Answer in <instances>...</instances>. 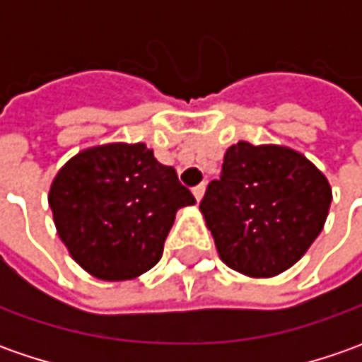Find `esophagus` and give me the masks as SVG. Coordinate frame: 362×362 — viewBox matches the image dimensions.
Returning <instances> with one entry per match:
<instances>
[{
	"label": "esophagus",
	"instance_id": "34e87169",
	"mask_svg": "<svg viewBox=\"0 0 362 362\" xmlns=\"http://www.w3.org/2000/svg\"><path fill=\"white\" fill-rule=\"evenodd\" d=\"M203 193H205V185H197V187H193V195H195V199L197 202H202L203 199Z\"/></svg>",
	"mask_w": 362,
	"mask_h": 362
}]
</instances>
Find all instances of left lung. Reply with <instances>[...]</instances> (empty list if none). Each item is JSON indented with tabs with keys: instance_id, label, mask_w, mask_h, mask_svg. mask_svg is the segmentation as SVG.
<instances>
[{
	"instance_id": "left-lung-1",
	"label": "left lung",
	"mask_w": 362,
	"mask_h": 362,
	"mask_svg": "<svg viewBox=\"0 0 362 362\" xmlns=\"http://www.w3.org/2000/svg\"><path fill=\"white\" fill-rule=\"evenodd\" d=\"M332 189L302 153L240 141L199 209L226 266L250 278L292 268L325 228Z\"/></svg>"
}]
</instances>
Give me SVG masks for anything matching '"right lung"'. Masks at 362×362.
<instances>
[{
  "label": "right lung",
  "instance_id": "obj_1",
  "mask_svg": "<svg viewBox=\"0 0 362 362\" xmlns=\"http://www.w3.org/2000/svg\"><path fill=\"white\" fill-rule=\"evenodd\" d=\"M48 202L74 262L94 278L117 282L159 262L177 209L195 197L145 143H110L68 160L49 185Z\"/></svg>",
  "mask_w": 362,
  "mask_h": 362
}]
</instances>
